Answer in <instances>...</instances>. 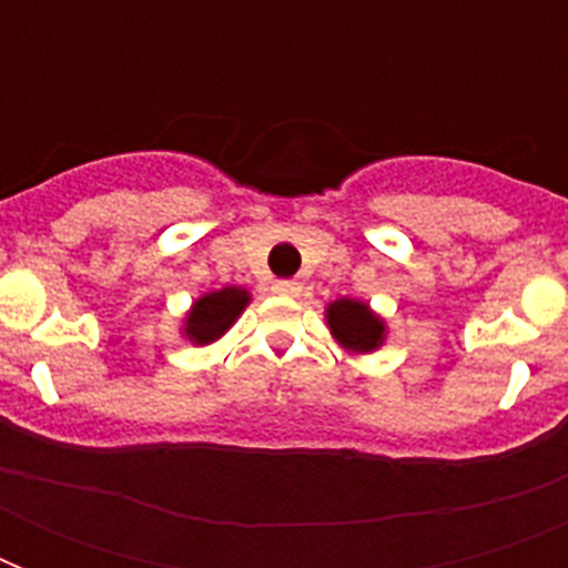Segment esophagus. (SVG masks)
Wrapping results in <instances>:
<instances>
[{"mask_svg":"<svg viewBox=\"0 0 568 568\" xmlns=\"http://www.w3.org/2000/svg\"><path fill=\"white\" fill-rule=\"evenodd\" d=\"M303 285L297 283V280H276L274 283V294H280V297H301Z\"/></svg>","mask_w":568,"mask_h":568,"instance_id":"obj_1","label":"esophagus"}]
</instances>
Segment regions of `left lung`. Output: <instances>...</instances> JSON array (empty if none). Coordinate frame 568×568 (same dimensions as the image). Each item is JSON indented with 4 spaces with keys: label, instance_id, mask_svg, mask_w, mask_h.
Masks as SVG:
<instances>
[{
    "label": "left lung",
    "instance_id": "obj_1",
    "mask_svg": "<svg viewBox=\"0 0 568 568\" xmlns=\"http://www.w3.org/2000/svg\"><path fill=\"white\" fill-rule=\"evenodd\" d=\"M329 336L347 354H377L386 345L388 324L379 312L372 310V303L356 301V297H338L324 306Z\"/></svg>",
    "mask_w": 568,
    "mask_h": 568
}]
</instances>
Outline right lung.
Instances as JSON below:
<instances>
[{
    "label": "right lung",
    "mask_w": 568,
    "mask_h": 568,
    "mask_svg": "<svg viewBox=\"0 0 568 568\" xmlns=\"http://www.w3.org/2000/svg\"><path fill=\"white\" fill-rule=\"evenodd\" d=\"M253 294L244 285H223L217 292L200 294L182 318V338L194 347H205L223 338L232 329V324L247 310Z\"/></svg>",
    "instance_id": "1"
}]
</instances>
